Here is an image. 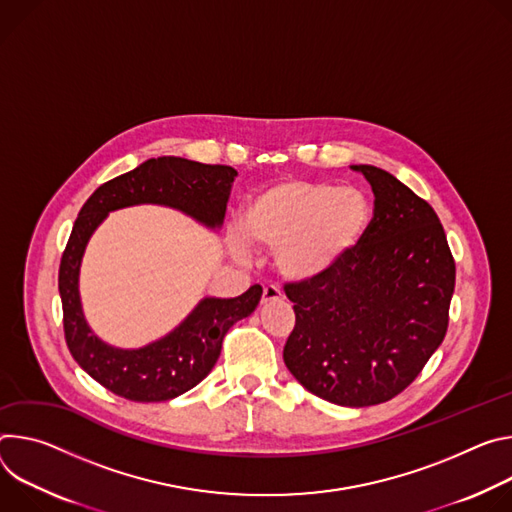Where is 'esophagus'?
<instances>
[{"label": "esophagus", "mask_w": 512, "mask_h": 512, "mask_svg": "<svg viewBox=\"0 0 512 512\" xmlns=\"http://www.w3.org/2000/svg\"><path fill=\"white\" fill-rule=\"evenodd\" d=\"M285 299V295H282V291L278 287H264V293H262V305H268V303H274V301H282Z\"/></svg>", "instance_id": "esophagus-1"}]
</instances>
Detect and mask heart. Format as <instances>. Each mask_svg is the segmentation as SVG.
I'll return each instance as SVG.
<instances>
[{"mask_svg": "<svg viewBox=\"0 0 512 512\" xmlns=\"http://www.w3.org/2000/svg\"><path fill=\"white\" fill-rule=\"evenodd\" d=\"M372 205L356 187L287 179L258 191L240 215L248 244L274 252L276 270L293 282L327 276L364 240ZM248 254L242 238L234 240Z\"/></svg>", "mask_w": 512, "mask_h": 512, "instance_id": "b5f03b06", "label": "heart"}]
</instances>
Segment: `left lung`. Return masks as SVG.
<instances>
[{
    "label": "left lung",
    "mask_w": 512,
    "mask_h": 512,
    "mask_svg": "<svg viewBox=\"0 0 512 512\" xmlns=\"http://www.w3.org/2000/svg\"><path fill=\"white\" fill-rule=\"evenodd\" d=\"M352 168L372 187L374 217L333 272L285 287L297 321L282 358L319 399L370 407L403 392L441 346L456 262L427 201L382 168Z\"/></svg>",
    "instance_id": "1"
}]
</instances>
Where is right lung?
Returning a JSON list of instances; mask_svg holds the SVG:
<instances>
[{"label":"right lung","instance_id":"add662e5","mask_svg":"<svg viewBox=\"0 0 512 512\" xmlns=\"http://www.w3.org/2000/svg\"><path fill=\"white\" fill-rule=\"evenodd\" d=\"M236 177L232 166L160 156L103 183L81 207L59 268L65 339L75 362L113 394L136 403H160L197 386L215 366L225 333L260 303L262 287L254 285L234 299L205 297L158 342L138 350L113 348L91 331L79 297V270L91 234L109 211L142 203L179 209L217 230Z\"/></svg>","mask_w":512,"mask_h":512}]
</instances>
